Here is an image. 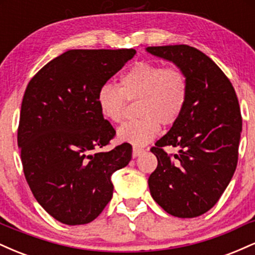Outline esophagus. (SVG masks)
<instances>
[{"instance_id": "esophagus-1", "label": "esophagus", "mask_w": 255, "mask_h": 255, "mask_svg": "<svg viewBox=\"0 0 255 255\" xmlns=\"http://www.w3.org/2000/svg\"><path fill=\"white\" fill-rule=\"evenodd\" d=\"M144 152V150L142 148H139V147H133V153H131V156H133V158H136L139 157L140 154Z\"/></svg>"}]
</instances>
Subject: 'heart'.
Segmentation results:
<instances>
[{"instance_id": "b5f03b06", "label": "heart", "mask_w": 255, "mask_h": 255, "mask_svg": "<svg viewBox=\"0 0 255 255\" xmlns=\"http://www.w3.org/2000/svg\"><path fill=\"white\" fill-rule=\"evenodd\" d=\"M187 93L188 83L180 67L137 62L122 75L120 89L105 84L98 90L96 101L101 115L111 124L124 120L126 99L139 102L136 116L140 119L121 126L118 139L142 147L158 136L160 125L171 126L180 119Z\"/></svg>"}]
</instances>
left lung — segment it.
Returning a JSON list of instances; mask_svg holds the SVG:
<instances>
[{"instance_id":"8db88e82","label":"left lung","mask_w":255,"mask_h":255,"mask_svg":"<svg viewBox=\"0 0 255 255\" xmlns=\"http://www.w3.org/2000/svg\"><path fill=\"white\" fill-rule=\"evenodd\" d=\"M153 56L184 72L188 93L183 113L151 152L158 165L148 177L150 193L164 211L194 218L215 206L238 165L242 130L235 90L209 56L189 45L148 46ZM164 145L179 147L169 156Z\"/></svg>"}]
</instances>
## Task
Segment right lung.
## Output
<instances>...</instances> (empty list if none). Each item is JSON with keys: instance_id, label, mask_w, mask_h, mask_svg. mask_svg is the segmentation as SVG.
<instances>
[{"instance_id": "add662e5", "label": "right lung", "mask_w": 255, "mask_h": 255, "mask_svg": "<svg viewBox=\"0 0 255 255\" xmlns=\"http://www.w3.org/2000/svg\"><path fill=\"white\" fill-rule=\"evenodd\" d=\"M135 54L134 49L68 50L46 63L26 87L17 129L24 174L36 200L61 223L80 225L97 218L113 197L111 175L130 162L127 142L97 151L116 131L96 99Z\"/></svg>"}]
</instances>
